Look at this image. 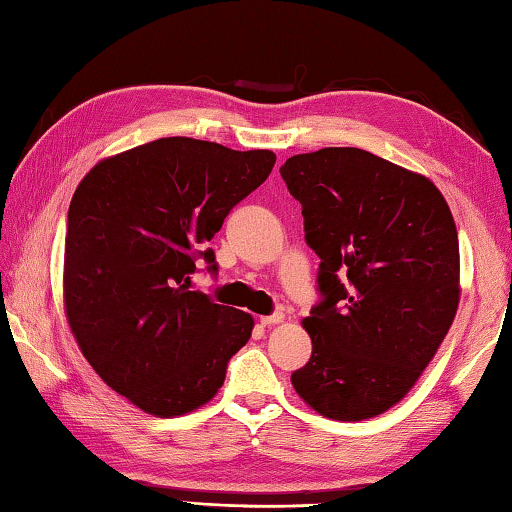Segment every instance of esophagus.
I'll list each match as a JSON object with an SVG mask.
<instances>
[{
  "label": "esophagus",
  "instance_id": "esophagus-1",
  "mask_svg": "<svg viewBox=\"0 0 512 512\" xmlns=\"http://www.w3.org/2000/svg\"><path fill=\"white\" fill-rule=\"evenodd\" d=\"M283 312H274V314H269V316H260V325L263 327H272V325H278V323H283Z\"/></svg>",
  "mask_w": 512,
  "mask_h": 512
}]
</instances>
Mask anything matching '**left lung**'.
Here are the masks:
<instances>
[{
    "mask_svg": "<svg viewBox=\"0 0 512 512\" xmlns=\"http://www.w3.org/2000/svg\"><path fill=\"white\" fill-rule=\"evenodd\" d=\"M321 258L318 303L303 321L312 356L292 374L307 406L361 421L406 397L459 305V240L428 178L354 147L281 167Z\"/></svg>",
    "mask_w": 512,
    "mask_h": 512,
    "instance_id": "8db88e82",
    "label": "left lung"
}]
</instances>
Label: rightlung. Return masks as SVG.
Here are the masks:
<instances>
[{"label":"right lung","instance_id":"obj_1","mask_svg":"<svg viewBox=\"0 0 512 512\" xmlns=\"http://www.w3.org/2000/svg\"><path fill=\"white\" fill-rule=\"evenodd\" d=\"M272 151L160 138L102 160L77 185L66 225L64 303L100 379L133 406L178 417L225 383L254 318L189 292L229 211L267 180Z\"/></svg>","mask_w":512,"mask_h":512}]
</instances>
